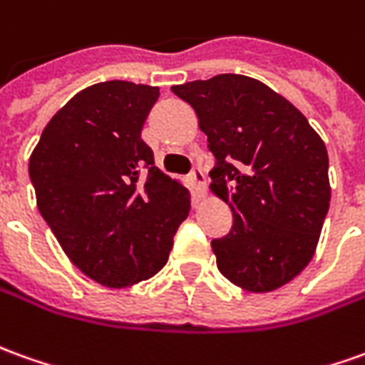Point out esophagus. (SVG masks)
I'll return each mask as SVG.
<instances>
[{
    "label": "esophagus",
    "instance_id": "1",
    "mask_svg": "<svg viewBox=\"0 0 365 365\" xmlns=\"http://www.w3.org/2000/svg\"><path fill=\"white\" fill-rule=\"evenodd\" d=\"M190 178H191V182H193V185L197 187V191H203V187H205V182H207V180H205V174L201 172L200 168H195V170L191 172Z\"/></svg>",
    "mask_w": 365,
    "mask_h": 365
}]
</instances>
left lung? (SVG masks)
<instances>
[{
  "label": "left lung",
  "mask_w": 365,
  "mask_h": 365,
  "mask_svg": "<svg viewBox=\"0 0 365 365\" xmlns=\"http://www.w3.org/2000/svg\"><path fill=\"white\" fill-rule=\"evenodd\" d=\"M197 114L217 160L209 190L233 211L211 241L239 289L271 292L307 269L330 207L328 152L307 116L257 78L217 75L172 86Z\"/></svg>",
  "instance_id": "8db88e82"
}]
</instances>
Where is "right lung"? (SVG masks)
Here are the masks:
<instances>
[{
  "mask_svg": "<svg viewBox=\"0 0 365 365\" xmlns=\"http://www.w3.org/2000/svg\"><path fill=\"white\" fill-rule=\"evenodd\" d=\"M158 86L106 81L76 93L29 158L37 207L76 269L108 289L154 277L190 215V190L140 138Z\"/></svg>",
  "mask_w": 365,
  "mask_h": 365,
  "instance_id": "right-lung-1",
  "label": "right lung"
}]
</instances>
